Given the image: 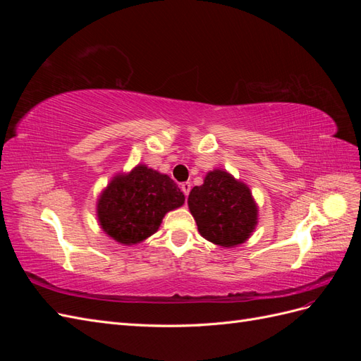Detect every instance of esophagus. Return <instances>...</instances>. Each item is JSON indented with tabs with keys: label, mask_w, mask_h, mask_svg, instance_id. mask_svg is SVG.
<instances>
[{
	"label": "esophagus",
	"mask_w": 361,
	"mask_h": 361,
	"mask_svg": "<svg viewBox=\"0 0 361 361\" xmlns=\"http://www.w3.org/2000/svg\"><path fill=\"white\" fill-rule=\"evenodd\" d=\"M180 190L183 191L185 197H188V194H190V191H191V183H190V182H183V183L180 185Z\"/></svg>",
	"instance_id": "34e87169"
}]
</instances>
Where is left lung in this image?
<instances>
[{
    "instance_id": "8db88e82",
    "label": "left lung",
    "mask_w": 361,
    "mask_h": 361,
    "mask_svg": "<svg viewBox=\"0 0 361 361\" xmlns=\"http://www.w3.org/2000/svg\"><path fill=\"white\" fill-rule=\"evenodd\" d=\"M190 212L207 241L232 248L253 235L259 207L248 185L223 169L206 173L203 185L188 195Z\"/></svg>"
}]
</instances>
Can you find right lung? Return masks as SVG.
<instances>
[{
  "instance_id": "add662e5",
  "label": "right lung",
  "mask_w": 361,
  "mask_h": 361,
  "mask_svg": "<svg viewBox=\"0 0 361 361\" xmlns=\"http://www.w3.org/2000/svg\"><path fill=\"white\" fill-rule=\"evenodd\" d=\"M185 203V195L169 174L138 164L117 173L96 202L102 232L122 245H135L154 235L167 212Z\"/></svg>"
}]
</instances>
